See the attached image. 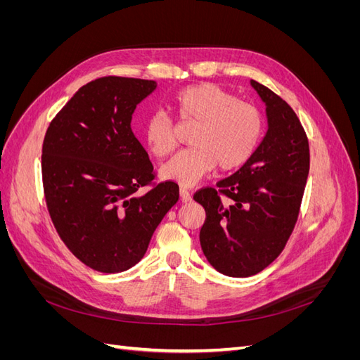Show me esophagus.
Masks as SVG:
<instances>
[{
    "instance_id": "34e87169",
    "label": "esophagus",
    "mask_w": 360,
    "mask_h": 360,
    "mask_svg": "<svg viewBox=\"0 0 360 360\" xmlns=\"http://www.w3.org/2000/svg\"><path fill=\"white\" fill-rule=\"evenodd\" d=\"M180 198H181L183 201H191V200H192V195H191V192H189L188 189L181 188V189H180Z\"/></svg>"
}]
</instances>
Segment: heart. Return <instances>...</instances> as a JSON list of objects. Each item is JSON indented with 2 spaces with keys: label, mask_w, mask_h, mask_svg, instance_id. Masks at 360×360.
<instances>
[{
  "label": "heart",
  "mask_w": 360,
  "mask_h": 360,
  "mask_svg": "<svg viewBox=\"0 0 360 360\" xmlns=\"http://www.w3.org/2000/svg\"><path fill=\"white\" fill-rule=\"evenodd\" d=\"M177 114L183 122H198L192 130L189 144L160 167V176L191 188L217 163L230 171L242 167L255 151L263 122L252 105L236 101L219 85L202 82L181 90L176 97ZM144 136L151 153L162 158L176 147V134L167 112L150 114Z\"/></svg>",
  "instance_id": "b5f03b06"
}]
</instances>
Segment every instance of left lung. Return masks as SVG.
<instances>
[{
  "label": "left lung",
  "instance_id": "obj_1",
  "mask_svg": "<svg viewBox=\"0 0 360 360\" xmlns=\"http://www.w3.org/2000/svg\"><path fill=\"white\" fill-rule=\"evenodd\" d=\"M266 105L267 130L245 165L213 188L193 195L205 210L202 252L222 275L248 278L266 269L284 249L296 225L309 174L307 134L291 106L250 79Z\"/></svg>",
  "mask_w": 360,
  "mask_h": 360
}]
</instances>
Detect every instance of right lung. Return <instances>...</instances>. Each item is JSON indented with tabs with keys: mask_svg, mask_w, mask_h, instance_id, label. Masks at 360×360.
<instances>
[{
	"mask_svg": "<svg viewBox=\"0 0 360 360\" xmlns=\"http://www.w3.org/2000/svg\"><path fill=\"white\" fill-rule=\"evenodd\" d=\"M155 81L106 76L73 94L43 143V188L51 219L72 254L103 274H120L144 257L155 230L179 201V184L155 179L132 132L136 105Z\"/></svg>",
	"mask_w": 360,
	"mask_h": 360,
	"instance_id": "1",
	"label": "right lung"
}]
</instances>
